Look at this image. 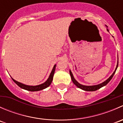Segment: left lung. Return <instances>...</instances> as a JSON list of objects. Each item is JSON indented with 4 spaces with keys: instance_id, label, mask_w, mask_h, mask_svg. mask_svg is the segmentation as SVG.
Listing matches in <instances>:
<instances>
[{
    "instance_id": "left-lung-1",
    "label": "left lung",
    "mask_w": 123,
    "mask_h": 123,
    "mask_svg": "<svg viewBox=\"0 0 123 123\" xmlns=\"http://www.w3.org/2000/svg\"><path fill=\"white\" fill-rule=\"evenodd\" d=\"M106 27H108L106 25ZM107 31H109L108 29H107ZM118 66V61H117V67H116V68H115V69L114 71V73H112V75H111V76H110V77H109L108 79H107V80H105L104 82L102 83H100V84H99V85H95V86L82 85H81V84L79 83V82H77V81L75 80V79L74 78V76H73V73H71V70H69V74H70V75H71V80H72V81H73V83H74V85L76 86L77 87L80 88V89H82V90H85V91H90V92L95 91V90H98V89H99L100 88H101V87H102L106 86L108 83L109 82H110V80H111V79H112V78L113 77V76H114V75L115 71H116L117 69Z\"/></svg>"
}]
</instances>
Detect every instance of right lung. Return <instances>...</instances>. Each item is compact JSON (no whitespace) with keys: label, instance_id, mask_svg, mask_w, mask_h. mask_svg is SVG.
<instances>
[{"label":"right lung","instance_id":"right-lung-1","mask_svg":"<svg viewBox=\"0 0 123 123\" xmlns=\"http://www.w3.org/2000/svg\"><path fill=\"white\" fill-rule=\"evenodd\" d=\"M55 68H56V65H55L54 67H53V69L52 70L51 73H50L49 78L48 79V80H47L45 82L37 86H28V85H24V84H23L21 83L16 81V80H15L14 79H12V77L11 78H12V79L13 80V81H14V82L18 86L20 87L21 88H22V89L28 90V91H31V92L39 91V90H43V89H46V88H47L48 87H49V86L50 85V84H51L52 81L53 80V77H54L55 71Z\"/></svg>","mask_w":123,"mask_h":123}]
</instances>
